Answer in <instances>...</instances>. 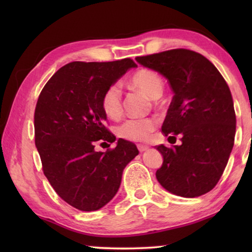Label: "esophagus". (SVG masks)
Listing matches in <instances>:
<instances>
[{"label":"esophagus","instance_id":"esophagus-1","mask_svg":"<svg viewBox=\"0 0 252 252\" xmlns=\"http://www.w3.org/2000/svg\"><path fill=\"white\" fill-rule=\"evenodd\" d=\"M137 149H139L140 153H143V151H147L148 149H149V147L143 146V144H139V146H137Z\"/></svg>","mask_w":252,"mask_h":252}]
</instances>
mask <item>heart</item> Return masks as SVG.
<instances>
[{
	"label": "heart",
	"mask_w": 252,
	"mask_h": 252,
	"mask_svg": "<svg viewBox=\"0 0 252 252\" xmlns=\"http://www.w3.org/2000/svg\"><path fill=\"white\" fill-rule=\"evenodd\" d=\"M130 86L143 92L151 99H158L164 93L165 84L163 78L156 71L142 68L130 78ZM102 108L105 115L111 119H117L123 113L122 91L118 85H113L104 93L102 98ZM156 123L153 119H127L118 126L117 133L120 137L129 141L142 142L149 139L150 134L155 129Z\"/></svg>",
	"instance_id": "heart-1"
}]
</instances>
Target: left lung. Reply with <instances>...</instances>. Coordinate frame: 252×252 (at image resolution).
<instances>
[{
    "instance_id": "obj_1",
    "label": "left lung",
    "mask_w": 252,
    "mask_h": 252,
    "mask_svg": "<svg viewBox=\"0 0 252 252\" xmlns=\"http://www.w3.org/2000/svg\"><path fill=\"white\" fill-rule=\"evenodd\" d=\"M135 60L166 78L174 94L161 132L180 134L182 143L156 147L163 156L158 182L181 197L206 194L222 175L235 139L228 85L208 58L191 50L173 49Z\"/></svg>"
}]
</instances>
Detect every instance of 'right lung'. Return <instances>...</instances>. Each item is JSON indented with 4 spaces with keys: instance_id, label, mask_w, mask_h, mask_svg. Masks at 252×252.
Segmentation results:
<instances>
[{
    "instance_id": "add662e5",
    "label": "right lung",
    "mask_w": 252,
    "mask_h": 252,
    "mask_svg": "<svg viewBox=\"0 0 252 252\" xmlns=\"http://www.w3.org/2000/svg\"><path fill=\"white\" fill-rule=\"evenodd\" d=\"M129 58L106 63L72 62L44 86L34 113L35 146L43 173L61 198L80 210L96 211L115 197L124 168L139 155L135 144L118 139L115 149L95 150L97 142H115L105 127L104 93L129 68Z\"/></svg>"
}]
</instances>
